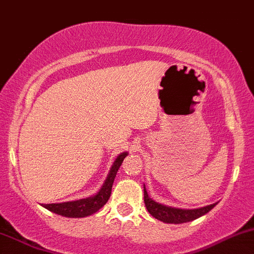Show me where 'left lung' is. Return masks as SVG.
Segmentation results:
<instances>
[{
	"label": "left lung",
	"mask_w": 254,
	"mask_h": 254,
	"mask_svg": "<svg viewBox=\"0 0 254 254\" xmlns=\"http://www.w3.org/2000/svg\"><path fill=\"white\" fill-rule=\"evenodd\" d=\"M144 202H145L146 209L152 217H155L163 223H170V224H182V223H188L193 219H197V218L202 217L203 214L208 213L217 204H208L206 207L193 209H183L166 206V204H161L149 197L145 185H144Z\"/></svg>",
	"instance_id": "8db88e82"
}]
</instances>
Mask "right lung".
Instances as JSON below:
<instances>
[{
  "mask_svg": "<svg viewBox=\"0 0 254 254\" xmlns=\"http://www.w3.org/2000/svg\"><path fill=\"white\" fill-rule=\"evenodd\" d=\"M127 154L128 152H122L116 157L108 177H106L104 184L95 195L89 196L87 198H81V200L67 201V202L62 203H48L42 204V206L47 208L48 211L53 212V213L67 218H83L95 213L108 202L109 197L111 195V188H113L114 181H115L116 173L119 171L120 166L122 165V161L127 156Z\"/></svg>",
  "mask_w": 254,
  "mask_h": 254,
  "instance_id": "1",
  "label": "right lung"
}]
</instances>
